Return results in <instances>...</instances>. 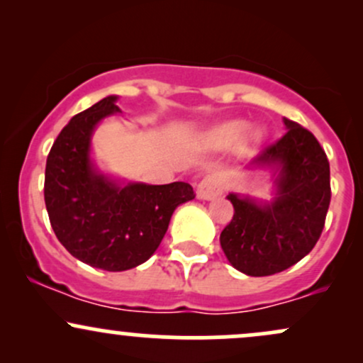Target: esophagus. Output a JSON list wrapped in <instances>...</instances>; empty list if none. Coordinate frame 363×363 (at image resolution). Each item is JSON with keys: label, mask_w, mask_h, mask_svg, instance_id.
<instances>
[{"label": "esophagus", "mask_w": 363, "mask_h": 363, "mask_svg": "<svg viewBox=\"0 0 363 363\" xmlns=\"http://www.w3.org/2000/svg\"><path fill=\"white\" fill-rule=\"evenodd\" d=\"M225 191V181L222 176L218 174H211V176H206L196 186V198L203 199V201H210V199L218 198L222 196Z\"/></svg>", "instance_id": "obj_1"}]
</instances>
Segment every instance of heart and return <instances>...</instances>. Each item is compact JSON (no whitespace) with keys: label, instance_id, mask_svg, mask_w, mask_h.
Listing matches in <instances>:
<instances>
[{"label":"heart","instance_id":"b5f03b06","mask_svg":"<svg viewBox=\"0 0 363 363\" xmlns=\"http://www.w3.org/2000/svg\"><path fill=\"white\" fill-rule=\"evenodd\" d=\"M247 128V123L242 119H232L225 121V123L216 124V126L210 128L203 135V145L208 148H223L227 145H232L235 140L242 136L243 131ZM266 138V129L262 126H251L244 135V145L247 147H256V145L262 143Z\"/></svg>","mask_w":363,"mask_h":363}]
</instances>
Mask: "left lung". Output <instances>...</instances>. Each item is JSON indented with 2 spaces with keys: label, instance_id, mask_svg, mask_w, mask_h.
<instances>
[{
  "label": "left lung",
  "instance_id": "8db88e82",
  "mask_svg": "<svg viewBox=\"0 0 363 363\" xmlns=\"http://www.w3.org/2000/svg\"><path fill=\"white\" fill-rule=\"evenodd\" d=\"M286 135L257 155L245 170H264L273 198L230 193L234 218L220 234L228 262L247 277H269L312 251L331 201L329 162L319 141L283 118Z\"/></svg>",
  "mask_w": 363,
  "mask_h": 363
}]
</instances>
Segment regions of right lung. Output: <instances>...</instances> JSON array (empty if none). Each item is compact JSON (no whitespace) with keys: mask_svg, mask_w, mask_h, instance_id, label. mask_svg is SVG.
Returning <instances> with one entry per match:
<instances>
[{"mask_svg":"<svg viewBox=\"0 0 363 363\" xmlns=\"http://www.w3.org/2000/svg\"><path fill=\"white\" fill-rule=\"evenodd\" d=\"M109 95L62 128L45 164L44 199L52 230L66 251L94 268L126 272L157 251L176 208L194 198L187 182H126L99 167L91 138L121 114Z\"/></svg>","mask_w":363,"mask_h":363,"instance_id":"add662e5","label":"right lung"}]
</instances>
